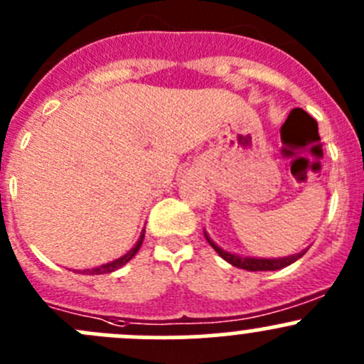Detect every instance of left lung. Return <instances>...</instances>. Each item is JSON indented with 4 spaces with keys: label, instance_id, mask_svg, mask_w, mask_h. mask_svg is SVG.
<instances>
[{
    "label": "left lung",
    "instance_id": "left-lung-1",
    "mask_svg": "<svg viewBox=\"0 0 364 364\" xmlns=\"http://www.w3.org/2000/svg\"><path fill=\"white\" fill-rule=\"evenodd\" d=\"M204 236H205V240H208V243L211 245L213 248H215V252L218 253L222 259H225L227 262L232 264V266L241 267V269H247V271H277V269H282V267H285V266H291L292 262H296L297 259H301V257L306 253V250H304L301 253H296V255L284 257V259H253V257H241V255H236V253H229V252L222 250V248L216 247V245L213 243L211 237H209L208 234L204 232Z\"/></svg>",
    "mask_w": 364,
    "mask_h": 364
}]
</instances>
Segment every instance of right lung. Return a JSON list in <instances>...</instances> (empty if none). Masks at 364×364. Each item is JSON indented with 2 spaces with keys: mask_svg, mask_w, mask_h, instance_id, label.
Wrapping results in <instances>:
<instances>
[{
  "mask_svg": "<svg viewBox=\"0 0 364 364\" xmlns=\"http://www.w3.org/2000/svg\"><path fill=\"white\" fill-rule=\"evenodd\" d=\"M142 240H144V232L141 234V237H139L137 245H135V247L132 248V250L128 252L127 255L119 257V259H116V260H114V262L104 264V266H100V267H95V269H84L82 274H105V273H112V271L119 269L121 266H124V264H127L128 260H130L132 257H134L135 253L139 252V248H141V245H142ZM79 273H80V271H79Z\"/></svg>",
  "mask_w": 364,
  "mask_h": 364,
  "instance_id": "obj_1",
  "label": "right lung"
}]
</instances>
